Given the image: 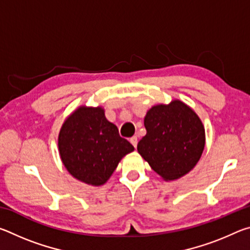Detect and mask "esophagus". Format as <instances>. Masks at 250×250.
Returning <instances> with one entry per match:
<instances>
[{
	"mask_svg": "<svg viewBox=\"0 0 250 250\" xmlns=\"http://www.w3.org/2000/svg\"><path fill=\"white\" fill-rule=\"evenodd\" d=\"M130 142L131 145H132L134 147H137V145H138V137L137 135H134V137H132L130 139Z\"/></svg>",
	"mask_w": 250,
	"mask_h": 250,
	"instance_id": "esophagus-1",
	"label": "esophagus"
}]
</instances>
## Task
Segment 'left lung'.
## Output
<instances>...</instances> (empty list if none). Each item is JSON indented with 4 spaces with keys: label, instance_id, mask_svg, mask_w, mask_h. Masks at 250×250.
<instances>
[{
    "label": "left lung",
    "instance_id": "left-lung-1",
    "mask_svg": "<svg viewBox=\"0 0 250 250\" xmlns=\"http://www.w3.org/2000/svg\"><path fill=\"white\" fill-rule=\"evenodd\" d=\"M145 126L138 152L163 180L180 179L196 166L205 146V129L188 104L173 100L154 105L146 112Z\"/></svg>",
    "mask_w": 250,
    "mask_h": 250
}]
</instances>
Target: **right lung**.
Returning a JSON list of instances; mask_svg holds the SVG:
<instances>
[{
    "label": "right lung",
    "mask_w": 250,
    "mask_h": 250,
    "mask_svg": "<svg viewBox=\"0 0 250 250\" xmlns=\"http://www.w3.org/2000/svg\"><path fill=\"white\" fill-rule=\"evenodd\" d=\"M62 163L75 179L99 186L104 184L133 146L121 138L117 126L101 107H79L67 118L58 135Z\"/></svg>",
    "instance_id": "right-lung-1"
}]
</instances>
